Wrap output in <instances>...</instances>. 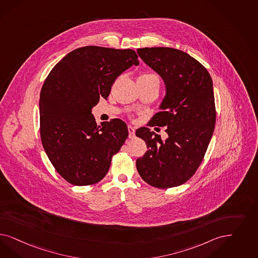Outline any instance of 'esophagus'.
Segmentation results:
<instances>
[{"label": "esophagus", "instance_id": "obj_1", "mask_svg": "<svg viewBox=\"0 0 258 258\" xmlns=\"http://www.w3.org/2000/svg\"><path fill=\"white\" fill-rule=\"evenodd\" d=\"M127 130H128V136H130V138H134V136H135V127L132 126V125H128Z\"/></svg>", "mask_w": 258, "mask_h": 258}]
</instances>
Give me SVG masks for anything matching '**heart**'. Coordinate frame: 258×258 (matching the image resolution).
Masks as SVG:
<instances>
[{"instance_id":"obj_1","label":"heart","mask_w":258,"mask_h":258,"mask_svg":"<svg viewBox=\"0 0 258 258\" xmlns=\"http://www.w3.org/2000/svg\"><path fill=\"white\" fill-rule=\"evenodd\" d=\"M153 80H158V77L156 76V75H154V74H151V73H145V74H142V75H140L139 77H138V81H153Z\"/></svg>"}]
</instances>
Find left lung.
Returning a JSON list of instances; mask_svg holds the SVG:
<instances>
[{
  "mask_svg": "<svg viewBox=\"0 0 258 258\" xmlns=\"http://www.w3.org/2000/svg\"><path fill=\"white\" fill-rule=\"evenodd\" d=\"M137 53L165 83L162 111L151 122L167 126L168 136L162 140L149 127L138 128L136 136L146 142L148 151L137 158L136 168L152 187H177L195 174L213 136L216 118L213 80L200 62L179 49L144 47Z\"/></svg>",
  "mask_w": 258,
  "mask_h": 258,
  "instance_id": "left-lung-1",
  "label": "left lung"
}]
</instances>
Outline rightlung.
<instances>
[{
	"label": "right lung",
	"mask_w": 258,
	"mask_h": 258,
	"mask_svg": "<svg viewBox=\"0 0 258 258\" xmlns=\"http://www.w3.org/2000/svg\"><path fill=\"white\" fill-rule=\"evenodd\" d=\"M134 64L139 61L133 49L89 45L67 54L46 77L39 101L41 140L57 172L72 185H92L105 177L127 138L122 120L98 125L91 109Z\"/></svg>",
	"instance_id": "obj_1"
}]
</instances>
